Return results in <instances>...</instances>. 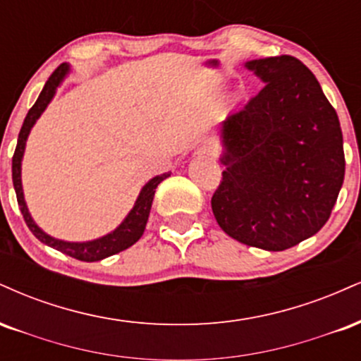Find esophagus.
Segmentation results:
<instances>
[{
    "label": "esophagus",
    "instance_id": "34e87169",
    "mask_svg": "<svg viewBox=\"0 0 361 361\" xmlns=\"http://www.w3.org/2000/svg\"><path fill=\"white\" fill-rule=\"evenodd\" d=\"M215 154H217V151H215V147L212 146H202L198 147L197 151L198 157H215Z\"/></svg>",
    "mask_w": 361,
    "mask_h": 361
}]
</instances>
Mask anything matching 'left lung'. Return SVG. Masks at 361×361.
<instances>
[{
	"label": "left lung",
	"mask_w": 361,
	"mask_h": 361,
	"mask_svg": "<svg viewBox=\"0 0 361 361\" xmlns=\"http://www.w3.org/2000/svg\"><path fill=\"white\" fill-rule=\"evenodd\" d=\"M264 82L221 128L226 166L212 195L221 229L235 241L283 251L321 231L345 180L336 110L292 56L247 61Z\"/></svg>",
	"instance_id": "8db88e82"
}]
</instances>
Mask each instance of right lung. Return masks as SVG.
Instances as JSON below:
<instances>
[{
    "label": "right lung",
    "instance_id": "obj_1",
    "mask_svg": "<svg viewBox=\"0 0 361 361\" xmlns=\"http://www.w3.org/2000/svg\"><path fill=\"white\" fill-rule=\"evenodd\" d=\"M69 74V64H61L59 68L56 69L51 74L47 82H45L44 90L40 91L39 98L34 103L30 110H28L27 117L23 120L22 130L18 134V142H16V149L13 154V163H11V171H13V186L16 192V200H18L20 210H22V215L27 222L28 229L32 231V234L39 239L40 243L47 244V246L54 247V250L64 252V255L71 256V258H76L80 261H100L103 258H109L111 255H117V252L127 250L132 244H135L140 239V235L144 234V229H146V224L149 219V212H151L152 198H154L157 185L163 180L171 175V173H163V175L154 176L152 180H149L146 185L140 190L137 200H135V205L132 207V210L128 215L123 219V222L120 224L115 231H111L110 234L103 235V238L93 239V241L86 243H69V241H61V239L52 238V235L45 234L42 229L34 222L30 212H28L27 204H25L23 198V188H22V157L25 152V144H27V137L30 134L32 127L37 122V118L42 115V111L47 109V105L56 94L57 86L64 81V78Z\"/></svg>",
    "mask_w": 361,
    "mask_h": 361
}]
</instances>
